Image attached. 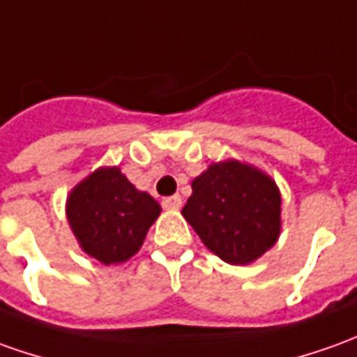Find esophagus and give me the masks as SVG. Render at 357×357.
I'll return each instance as SVG.
<instances>
[{
    "label": "esophagus",
    "mask_w": 357,
    "mask_h": 357,
    "mask_svg": "<svg viewBox=\"0 0 357 357\" xmlns=\"http://www.w3.org/2000/svg\"><path fill=\"white\" fill-rule=\"evenodd\" d=\"M162 207L168 211H176L181 207V197L179 195H172V197L162 199Z\"/></svg>",
    "instance_id": "1"
}]
</instances>
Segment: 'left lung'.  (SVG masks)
Listing matches in <instances>:
<instances>
[{"label": "left lung", "mask_w": 357, "mask_h": 357, "mask_svg": "<svg viewBox=\"0 0 357 357\" xmlns=\"http://www.w3.org/2000/svg\"><path fill=\"white\" fill-rule=\"evenodd\" d=\"M191 189L181 215L220 260L252 264L278 242L281 195L268 174L227 160L211 164Z\"/></svg>", "instance_id": "left-lung-1"}]
</instances>
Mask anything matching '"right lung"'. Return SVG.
Listing matches in <instances>:
<instances>
[{"label":"right lung","mask_w":357,"mask_h":357,"mask_svg":"<svg viewBox=\"0 0 357 357\" xmlns=\"http://www.w3.org/2000/svg\"><path fill=\"white\" fill-rule=\"evenodd\" d=\"M160 205L119 168H99L70 191L68 222L87 256L121 264L135 256L158 219Z\"/></svg>","instance_id":"right-lung-1"}]
</instances>
